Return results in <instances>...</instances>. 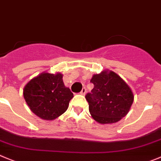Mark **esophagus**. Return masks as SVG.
Returning a JSON list of instances; mask_svg holds the SVG:
<instances>
[{"label": "esophagus", "instance_id": "1", "mask_svg": "<svg viewBox=\"0 0 161 161\" xmlns=\"http://www.w3.org/2000/svg\"><path fill=\"white\" fill-rule=\"evenodd\" d=\"M86 89L85 87H84V88H82V91H81V92H80V94H82V95H85V94H86Z\"/></svg>", "mask_w": 161, "mask_h": 161}]
</instances>
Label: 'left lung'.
<instances>
[{
  "label": "left lung",
  "mask_w": 161,
  "mask_h": 161,
  "mask_svg": "<svg viewBox=\"0 0 161 161\" xmlns=\"http://www.w3.org/2000/svg\"><path fill=\"white\" fill-rule=\"evenodd\" d=\"M91 82L94 88L87 93L86 99L89 104L92 118L100 124L119 121L130 111L133 103L130 87L112 70H103L94 75Z\"/></svg>",
  "instance_id": "obj_1"
}]
</instances>
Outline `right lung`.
<instances>
[{"label":"right lung","instance_id":"1","mask_svg":"<svg viewBox=\"0 0 161 161\" xmlns=\"http://www.w3.org/2000/svg\"><path fill=\"white\" fill-rule=\"evenodd\" d=\"M24 97L30 109L43 120L55 119L67 109L73 93L66 87L61 73L43 72L24 88Z\"/></svg>","mask_w":161,"mask_h":161}]
</instances>
